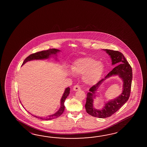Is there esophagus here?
Wrapping results in <instances>:
<instances>
[{
	"instance_id": "34e87169",
	"label": "esophagus",
	"mask_w": 147,
	"mask_h": 147,
	"mask_svg": "<svg viewBox=\"0 0 147 147\" xmlns=\"http://www.w3.org/2000/svg\"><path fill=\"white\" fill-rule=\"evenodd\" d=\"M74 90L78 91L80 90V87L79 85H75V86L73 87Z\"/></svg>"
}]
</instances>
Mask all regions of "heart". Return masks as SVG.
Instances as JSON below:
<instances>
[{
	"instance_id": "b5f03b06",
	"label": "heart",
	"mask_w": 147,
	"mask_h": 147,
	"mask_svg": "<svg viewBox=\"0 0 147 147\" xmlns=\"http://www.w3.org/2000/svg\"><path fill=\"white\" fill-rule=\"evenodd\" d=\"M104 65L98 60L90 57L79 58L75 61L71 68H68V75H82V80L86 84L92 85L99 80L104 72Z\"/></svg>"
}]
</instances>
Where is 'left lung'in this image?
I'll return each mask as SVG.
<instances>
[{"label": "left lung", "instance_id": "1", "mask_svg": "<svg viewBox=\"0 0 147 147\" xmlns=\"http://www.w3.org/2000/svg\"><path fill=\"white\" fill-rule=\"evenodd\" d=\"M110 56L112 65L116 66L105 78L93 86L87 93L85 108L87 113L91 116L106 118L113 115L117 112L129 99L131 91V82L132 79V71L131 66L122 53L118 51L103 49ZM118 75L123 82V92L118 97L113 100L105 103V106L102 109L97 110L94 108L93 100L97 96V92L98 88L107 78L112 76Z\"/></svg>", "mask_w": 147, "mask_h": 147}]
</instances>
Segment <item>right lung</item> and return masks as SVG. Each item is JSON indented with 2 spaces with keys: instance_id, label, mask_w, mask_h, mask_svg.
<instances>
[{
  "instance_id": "obj_1",
  "label": "right lung",
  "mask_w": 147,
  "mask_h": 147,
  "mask_svg": "<svg viewBox=\"0 0 147 147\" xmlns=\"http://www.w3.org/2000/svg\"><path fill=\"white\" fill-rule=\"evenodd\" d=\"M60 51V50L53 48V49H50L49 50L41 51L37 52L36 53H32L25 59V60L22 63V66H23L27 62L31 61V60H33L47 59L50 58L51 57L53 56L55 57L56 59H57V58L56 56H57V53H59ZM69 94H70V88H67L65 90L62 98H61L60 108L56 113H55L53 115H51L47 116V117H39V116H34H34L37 118L42 119V120H51V119L58 118V117H59L60 115H61L63 114V112L65 110V105H64L65 101L66 100V98L69 96ZM28 113L31 114L29 112Z\"/></svg>"
}]
</instances>
